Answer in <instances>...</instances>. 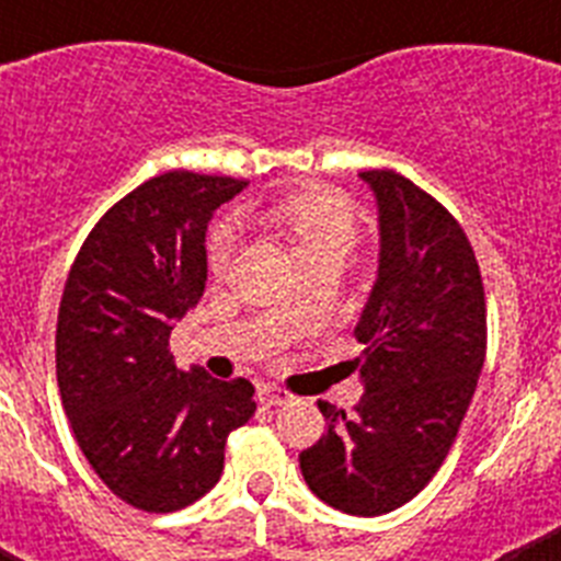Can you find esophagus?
<instances>
[{"instance_id":"34e87169","label":"esophagus","mask_w":561,"mask_h":561,"mask_svg":"<svg viewBox=\"0 0 561 561\" xmlns=\"http://www.w3.org/2000/svg\"><path fill=\"white\" fill-rule=\"evenodd\" d=\"M261 401H264V404H270V408H277V404H289L291 399H295V396L289 393V390H284V388H275V385H264V388H261Z\"/></svg>"}]
</instances>
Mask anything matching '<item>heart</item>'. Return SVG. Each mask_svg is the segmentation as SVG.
Wrapping results in <instances>:
<instances>
[{
  "label": "heart",
  "mask_w": 561,
  "mask_h": 561,
  "mask_svg": "<svg viewBox=\"0 0 561 561\" xmlns=\"http://www.w3.org/2000/svg\"><path fill=\"white\" fill-rule=\"evenodd\" d=\"M261 219L270 230L289 241L297 257L329 247H351L354 241V213L348 202L320 187L280 196L264 207ZM232 247H236V225L219 221L207 238V257L213 270H221L230 261Z\"/></svg>",
  "instance_id": "obj_1"
}]
</instances>
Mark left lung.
<instances>
[{
  "mask_svg": "<svg viewBox=\"0 0 561 561\" xmlns=\"http://www.w3.org/2000/svg\"><path fill=\"white\" fill-rule=\"evenodd\" d=\"M379 210V275L354 334V413L317 401L329 430L300 453L317 497L354 517L410 503L460 430L485 359V297L463 227L396 171H362Z\"/></svg>",
  "mask_w": 561,
  "mask_h": 561,
  "instance_id": "obj_1",
  "label": "left lung"
}]
</instances>
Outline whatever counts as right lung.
<instances>
[{"mask_svg": "<svg viewBox=\"0 0 561 561\" xmlns=\"http://www.w3.org/2000/svg\"><path fill=\"white\" fill-rule=\"evenodd\" d=\"M247 187L232 176L168 171L92 227L58 306L64 410L98 478L151 514L205 497L227 435L252 419L255 388L176 368L168 340L202 300L207 221Z\"/></svg>", "mask_w": 561, "mask_h": 561, "instance_id": "right-lung-1", "label": "right lung"}]
</instances>
